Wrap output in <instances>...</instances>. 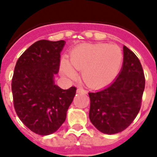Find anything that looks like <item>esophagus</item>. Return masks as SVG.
<instances>
[{
	"label": "esophagus",
	"instance_id": "34e87169",
	"mask_svg": "<svg viewBox=\"0 0 157 157\" xmlns=\"http://www.w3.org/2000/svg\"><path fill=\"white\" fill-rule=\"evenodd\" d=\"M77 93H84V94H86V93H87V91H86L84 88H82V87H78L77 90Z\"/></svg>",
	"mask_w": 157,
	"mask_h": 157
}]
</instances>
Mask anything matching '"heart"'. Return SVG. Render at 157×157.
Returning <instances> with one entry per match:
<instances>
[{
  "label": "heart",
  "instance_id": "1",
  "mask_svg": "<svg viewBox=\"0 0 157 157\" xmlns=\"http://www.w3.org/2000/svg\"><path fill=\"white\" fill-rule=\"evenodd\" d=\"M123 63V53L118 46L109 44H81L73 49L70 62L62 61V72L74 79L82 71L83 81L91 88L98 89L109 84L117 76Z\"/></svg>",
  "mask_w": 157,
  "mask_h": 157
}]
</instances>
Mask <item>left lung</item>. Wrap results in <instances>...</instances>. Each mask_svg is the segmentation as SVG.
Listing matches in <instances>:
<instances>
[{"label":"left lung","instance_id":"8db88e82","mask_svg":"<svg viewBox=\"0 0 157 157\" xmlns=\"http://www.w3.org/2000/svg\"><path fill=\"white\" fill-rule=\"evenodd\" d=\"M145 83L139 59L124 46V63L115 81L101 91L88 93L89 118L93 125L107 135L128 128L141 109Z\"/></svg>","mask_w":157,"mask_h":157}]
</instances>
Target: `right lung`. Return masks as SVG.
I'll return each instance as SVG.
<instances>
[{"instance_id": "obj_1", "label": "right lung", "mask_w": 157, "mask_h": 157, "mask_svg": "<svg viewBox=\"0 0 157 157\" xmlns=\"http://www.w3.org/2000/svg\"><path fill=\"white\" fill-rule=\"evenodd\" d=\"M64 40H40L19 58L12 80L16 114L30 131L40 135L54 133L66 118L76 87L63 90L54 84L59 73Z\"/></svg>"}]
</instances>
